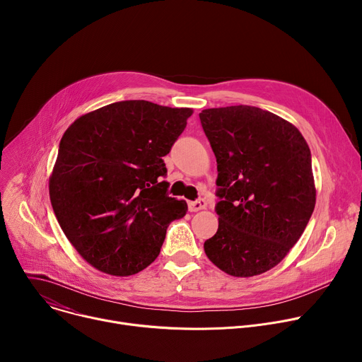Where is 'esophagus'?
I'll use <instances>...</instances> for the list:
<instances>
[{
	"instance_id": "34e87169",
	"label": "esophagus",
	"mask_w": 362,
	"mask_h": 362,
	"mask_svg": "<svg viewBox=\"0 0 362 362\" xmlns=\"http://www.w3.org/2000/svg\"><path fill=\"white\" fill-rule=\"evenodd\" d=\"M187 206H189L190 212H197V211H202V209L206 208V200L204 199H197V200L189 202Z\"/></svg>"
}]
</instances>
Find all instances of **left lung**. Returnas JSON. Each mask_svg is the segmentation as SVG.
<instances>
[{
  "mask_svg": "<svg viewBox=\"0 0 362 362\" xmlns=\"http://www.w3.org/2000/svg\"><path fill=\"white\" fill-rule=\"evenodd\" d=\"M218 163V232L204 242L209 259L232 276L276 267L315 208L311 150L282 117L252 106L199 113Z\"/></svg>",
  "mask_w": 362,
  "mask_h": 362,
  "instance_id": "obj_1",
  "label": "left lung"
}]
</instances>
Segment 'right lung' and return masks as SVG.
Returning a JSON list of instances; mask_svg holds the SVG:
<instances>
[{"instance_id": "1", "label": "right lung", "mask_w": 362, "mask_h": 362, "mask_svg": "<svg viewBox=\"0 0 362 362\" xmlns=\"http://www.w3.org/2000/svg\"><path fill=\"white\" fill-rule=\"evenodd\" d=\"M192 109L124 100L78 117L63 134L49 200L76 250L95 269L129 276L160 253L187 203L168 194L163 158Z\"/></svg>"}]
</instances>
